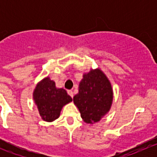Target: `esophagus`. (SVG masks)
I'll use <instances>...</instances> for the list:
<instances>
[{"label": "esophagus", "instance_id": "esophagus-1", "mask_svg": "<svg viewBox=\"0 0 157 157\" xmlns=\"http://www.w3.org/2000/svg\"><path fill=\"white\" fill-rule=\"evenodd\" d=\"M67 93H68L71 98H73V96H74V93H73L72 90H68V91H67Z\"/></svg>", "mask_w": 157, "mask_h": 157}]
</instances>
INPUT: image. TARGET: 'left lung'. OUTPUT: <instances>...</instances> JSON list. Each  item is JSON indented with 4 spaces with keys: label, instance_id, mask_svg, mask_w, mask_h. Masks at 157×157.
Listing matches in <instances>:
<instances>
[{
    "label": "left lung",
    "instance_id": "1",
    "mask_svg": "<svg viewBox=\"0 0 157 157\" xmlns=\"http://www.w3.org/2000/svg\"><path fill=\"white\" fill-rule=\"evenodd\" d=\"M73 100L84 122L93 124L100 121L113 102V90L105 73L99 67L84 73Z\"/></svg>",
    "mask_w": 157,
    "mask_h": 157
}]
</instances>
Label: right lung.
Instances as JSON below:
<instances>
[{
	"label": "right lung",
	"mask_w": 157,
	"mask_h": 157,
	"mask_svg": "<svg viewBox=\"0 0 157 157\" xmlns=\"http://www.w3.org/2000/svg\"><path fill=\"white\" fill-rule=\"evenodd\" d=\"M33 99L42 119L52 122L59 118L63 106L72 102V98L63 88H58L49 77L42 79L33 90Z\"/></svg>",
	"instance_id": "1"
}]
</instances>
